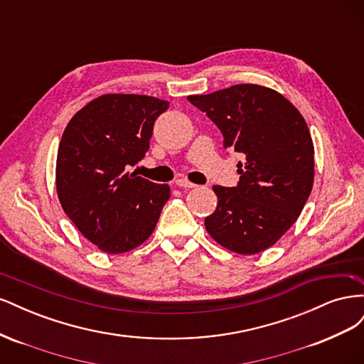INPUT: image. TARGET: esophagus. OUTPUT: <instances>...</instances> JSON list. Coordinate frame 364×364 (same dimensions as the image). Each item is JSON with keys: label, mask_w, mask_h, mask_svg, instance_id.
<instances>
[{"label": "esophagus", "mask_w": 364, "mask_h": 364, "mask_svg": "<svg viewBox=\"0 0 364 364\" xmlns=\"http://www.w3.org/2000/svg\"><path fill=\"white\" fill-rule=\"evenodd\" d=\"M176 185L179 186V188H185V190H190V188H196V183H193V182H188L186 179H178L176 181Z\"/></svg>", "instance_id": "esophagus-1"}]
</instances>
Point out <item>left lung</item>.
Returning <instances> with one entry per match:
<instances>
[{
	"label": "left lung",
	"instance_id": "1",
	"mask_svg": "<svg viewBox=\"0 0 364 364\" xmlns=\"http://www.w3.org/2000/svg\"><path fill=\"white\" fill-rule=\"evenodd\" d=\"M186 98L222 132L225 150L246 159L237 186H213L218 203L205 218L208 234L240 255L266 250L291 228L313 188L314 146L304 117L259 85Z\"/></svg>",
	"mask_w": 364,
	"mask_h": 364
}]
</instances>
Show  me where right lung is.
Wrapping results in <instances>:
<instances>
[{
	"label": "right lung",
	"mask_w": 364,
	"mask_h": 364,
	"mask_svg": "<svg viewBox=\"0 0 364 364\" xmlns=\"http://www.w3.org/2000/svg\"><path fill=\"white\" fill-rule=\"evenodd\" d=\"M168 105L149 95L106 94L65 127L56 162L59 202L83 237L106 253L144 243L170 199L167 183L129 171L144 158L153 124Z\"/></svg>",
	"instance_id": "1"
}]
</instances>
